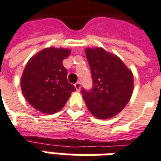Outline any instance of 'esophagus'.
Masks as SVG:
<instances>
[{"instance_id": "1", "label": "esophagus", "mask_w": 161, "mask_h": 161, "mask_svg": "<svg viewBox=\"0 0 161 161\" xmlns=\"http://www.w3.org/2000/svg\"><path fill=\"white\" fill-rule=\"evenodd\" d=\"M74 86H75V88H76V90H77V91H80V89H81V84H80V82H77L76 84H74Z\"/></svg>"}]
</instances>
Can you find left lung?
<instances>
[{
  "label": "left lung",
  "instance_id": "obj_1",
  "mask_svg": "<svg viewBox=\"0 0 161 161\" xmlns=\"http://www.w3.org/2000/svg\"><path fill=\"white\" fill-rule=\"evenodd\" d=\"M85 54L93 79L90 91L83 90L88 109L98 119L116 115L128 104L134 90L131 70L115 54L102 47L86 48Z\"/></svg>",
  "mask_w": 161,
  "mask_h": 161
}]
</instances>
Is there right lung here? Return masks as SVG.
Masks as SVG:
<instances>
[{
	"instance_id": "1",
	"label": "right lung",
	"mask_w": 161,
	"mask_h": 161,
	"mask_svg": "<svg viewBox=\"0 0 161 161\" xmlns=\"http://www.w3.org/2000/svg\"><path fill=\"white\" fill-rule=\"evenodd\" d=\"M70 52L68 48H45L28 60L23 70L20 87L24 97L44 114L59 111L76 91L67 80V70L63 65Z\"/></svg>"
}]
</instances>
